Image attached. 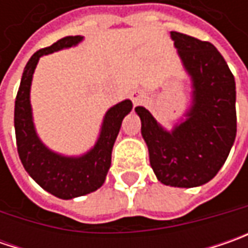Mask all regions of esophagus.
Masks as SVG:
<instances>
[{
	"instance_id": "esophagus-1",
	"label": "esophagus",
	"mask_w": 248,
	"mask_h": 248,
	"mask_svg": "<svg viewBox=\"0 0 248 248\" xmlns=\"http://www.w3.org/2000/svg\"><path fill=\"white\" fill-rule=\"evenodd\" d=\"M131 100H132V103L137 106V105H139V103L143 100V95H142L139 91H134V92L131 93Z\"/></svg>"
}]
</instances>
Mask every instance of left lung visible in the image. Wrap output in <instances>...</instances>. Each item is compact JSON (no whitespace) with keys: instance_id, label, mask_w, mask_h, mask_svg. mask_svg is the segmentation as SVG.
<instances>
[{"instance_id":"1","label":"left lung","mask_w":248,"mask_h":248,"mask_svg":"<svg viewBox=\"0 0 248 248\" xmlns=\"http://www.w3.org/2000/svg\"><path fill=\"white\" fill-rule=\"evenodd\" d=\"M178 56L190 77V106L171 129L143 106L135 111L157 179L174 187H196L224 166L236 138V84L224 56L211 43L171 31Z\"/></svg>"}]
</instances>
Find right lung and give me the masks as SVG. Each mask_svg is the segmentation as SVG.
Wrapping results in <instances>:
<instances>
[{
    "label": "right lung",
    "instance_id": "right-lung-1",
    "mask_svg": "<svg viewBox=\"0 0 248 248\" xmlns=\"http://www.w3.org/2000/svg\"><path fill=\"white\" fill-rule=\"evenodd\" d=\"M82 35H70L40 49L29 59L15 100V134L20 161L27 174L44 190L63 200L88 195L105 184L111 150L124 117L132 110V102L124 99L111 106L102 121L95 145L80 156H66L49 149L40 139L33 120L30 90L40 58L81 43Z\"/></svg>",
    "mask_w": 248,
    "mask_h": 248
}]
</instances>
